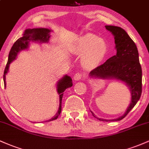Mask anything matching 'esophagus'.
Returning <instances> with one entry per match:
<instances>
[{"label":"esophagus","instance_id":"esophagus-1","mask_svg":"<svg viewBox=\"0 0 149 149\" xmlns=\"http://www.w3.org/2000/svg\"><path fill=\"white\" fill-rule=\"evenodd\" d=\"M82 77H83V75H82L81 73H77L74 75V76H73V80H76V81H78V80H81Z\"/></svg>","mask_w":149,"mask_h":149}]
</instances>
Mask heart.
Returning a JSON list of instances; mask_svg holds the SVG:
<instances>
[{
    "label": "heart",
    "mask_w": 149,
    "mask_h": 149,
    "mask_svg": "<svg viewBox=\"0 0 149 149\" xmlns=\"http://www.w3.org/2000/svg\"><path fill=\"white\" fill-rule=\"evenodd\" d=\"M73 51L75 54L81 55L80 64L85 69H92L105 59L108 47L103 38H97L93 34H85L76 40Z\"/></svg>",
    "instance_id": "heart-1"
}]
</instances>
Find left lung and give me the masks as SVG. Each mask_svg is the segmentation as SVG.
Wrapping results in <instances>:
<instances>
[{
    "label": "left lung",
    "instance_id": "obj_1",
    "mask_svg": "<svg viewBox=\"0 0 149 149\" xmlns=\"http://www.w3.org/2000/svg\"><path fill=\"white\" fill-rule=\"evenodd\" d=\"M105 28L114 36L116 54L92 70L89 77L90 79L115 80L124 83L130 91L131 100L123 115L117 118H101L96 116L91 110L90 112L99 120L119 121L127 115L139 100L141 95L142 71L137 47L127 32L116 26L106 25Z\"/></svg>",
    "mask_w": 149,
    "mask_h": 149
}]
</instances>
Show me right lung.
Returning <instances> with one entry per match:
<instances>
[{
	"mask_svg": "<svg viewBox=\"0 0 149 149\" xmlns=\"http://www.w3.org/2000/svg\"><path fill=\"white\" fill-rule=\"evenodd\" d=\"M51 32H52V30L47 28L28 29H26L24 31V32L22 34V37L19 38L15 42L10 51L9 55H8V63H7L6 69H5L4 71V75H3L5 88H6V76L9 71L10 64L17 59L19 53L21 51L27 50L29 48L31 42L38 43L40 44V45H41L42 43L48 42L51 36ZM72 85V79L68 75H64V76L61 77L60 79L58 80L57 85H56V88H57V92L59 97V108H58V110L55 115L53 116L52 118L45 120V122H49V121L54 120L57 118L61 111V100H62L64 92L67 88H71Z\"/></svg>",
	"mask_w": 149,
	"mask_h": 149,
	"instance_id": "obj_1",
	"label": "right lung"
}]
</instances>
